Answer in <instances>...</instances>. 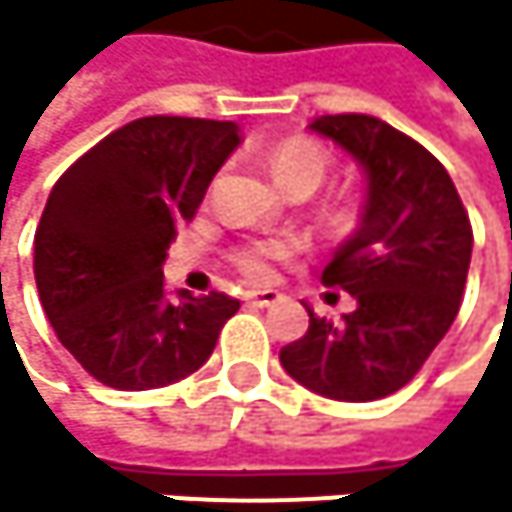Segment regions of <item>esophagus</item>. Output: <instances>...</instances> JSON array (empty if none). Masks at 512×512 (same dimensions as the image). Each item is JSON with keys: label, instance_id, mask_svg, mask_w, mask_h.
I'll return each mask as SVG.
<instances>
[{"label": "esophagus", "instance_id": "esophagus-1", "mask_svg": "<svg viewBox=\"0 0 512 512\" xmlns=\"http://www.w3.org/2000/svg\"><path fill=\"white\" fill-rule=\"evenodd\" d=\"M279 301H282V294L270 291V288H264V291H245V304L248 307H273Z\"/></svg>", "mask_w": 512, "mask_h": 512}]
</instances>
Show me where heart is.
Returning a JSON list of instances; mask_svg holds the SVG:
<instances>
[{"mask_svg":"<svg viewBox=\"0 0 512 512\" xmlns=\"http://www.w3.org/2000/svg\"><path fill=\"white\" fill-rule=\"evenodd\" d=\"M270 165L276 181L288 190V187H310L316 190L328 171V162L322 156V150L304 137H291V141H282L273 153H270ZM301 245L294 239H261V242H248L242 248H236L233 264L248 276V279H273L276 267L282 261H288Z\"/></svg>","mask_w":512,"mask_h":512,"instance_id":"b5f03b06","label":"heart"}]
</instances>
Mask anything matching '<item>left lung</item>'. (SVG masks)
<instances>
[{"instance_id":"8db88e82","label":"left lung","mask_w":512,"mask_h":512,"mask_svg":"<svg viewBox=\"0 0 512 512\" xmlns=\"http://www.w3.org/2000/svg\"><path fill=\"white\" fill-rule=\"evenodd\" d=\"M310 128L368 174L362 221L322 273L353 294L356 310L341 325L307 310V334L282 347L279 362L319 396L384 399L418 375L455 322L473 227L448 171L415 137L365 113L319 116Z\"/></svg>"}]
</instances>
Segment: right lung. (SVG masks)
<instances>
[{
    "mask_svg": "<svg viewBox=\"0 0 512 512\" xmlns=\"http://www.w3.org/2000/svg\"><path fill=\"white\" fill-rule=\"evenodd\" d=\"M239 147L236 122L134 119L54 184L33 239L42 310L70 356L113 390H156L205 365L239 301L165 294L162 261Z\"/></svg>",
    "mask_w": 512,
    "mask_h": 512,
    "instance_id": "add662e5",
    "label": "right lung"
}]
</instances>
